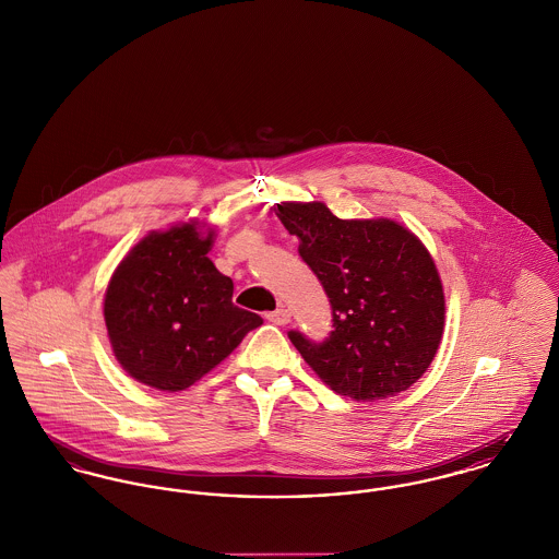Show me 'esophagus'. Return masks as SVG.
I'll return each mask as SVG.
<instances>
[{
	"label": "esophagus",
	"mask_w": 559,
	"mask_h": 559,
	"mask_svg": "<svg viewBox=\"0 0 559 559\" xmlns=\"http://www.w3.org/2000/svg\"><path fill=\"white\" fill-rule=\"evenodd\" d=\"M290 311L288 309H284V307H280V309H275V311H271V313H266V320L269 322H273V324H277V326H284V324H288L290 322Z\"/></svg>",
	"instance_id": "1"
}]
</instances>
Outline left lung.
<instances>
[{"label":"left lung","mask_w":559,"mask_h":559,"mask_svg":"<svg viewBox=\"0 0 559 559\" xmlns=\"http://www.w3.org/2000/svg\"><path fill=\"white\" fill-rule=\"evenodd\" d=\"M273 210L333 307L335 331L324 343L288 335L311 371L358 403L409 390L445 329L443 282L421 239L392 218H336L322 201Z\"/></svg>","instance_id":"obj_1"}]
</instances>
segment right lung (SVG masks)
Here are the masks:
<instances>
[{
  "label": "right lung",
  "mask_w": 559,
  "mask_h": 559,
  "mask_svg": "<svg viewBox=\"0 0 559 559\" xmlns=\"http://www.w3.org/2000/svg\"><path fill=\"white\" fill-rule=\"evenodd\" d=\"M214 235L199 221L150 230L106 288L114 358L154 390H187L262 324L261 316L233 305L230 277L207 259Z\"/></svg>",
  "instance_id": "1"
}]
</instances>
